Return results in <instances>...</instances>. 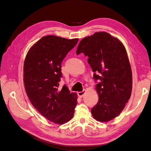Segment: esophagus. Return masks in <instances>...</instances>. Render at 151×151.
I'll return each instance as SVG.
<instances>
[{"label": "esophagus", "instance_id": "esophagus-1", "mask_svg": "<svg viewBox=\"0 0 151 151\" xmlns=\"http://www.w3.org/2000/svg\"><path fill=\"white\" fill-rule=\"evenodd\" d=\"M86 93V90H83L82 91H80L78 93V95L80 97H82L84 95V94Z\"/></svg>", "mask_w": 151, "mask_h": 151}]
</instances>
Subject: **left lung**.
<instances>
[{
	"label": "left lung",
	"mask_w": 151,
	"mask_h": 151,
	"mask_svg": "<svg viewBox=\"0 0 151 151\" xmlns=\"http://www.w3.org/2000/svg\"><path fill=\"white\" fill-rule=\"evenodd\" d=\"M81 53L88 57L93 78L99 80L95 87L99 101L91 109L92 116L108 122L120 114L132 93V69L127 50L117 38L99 32L81 41L76 54Z\"/></svg>",
	"instance_id": "obj_1"
}]
</instances>
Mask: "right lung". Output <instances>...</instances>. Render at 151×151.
I'll return each mask as SVG.
<instances>
[{
    "label": "right lung",
    "mask_w": 151,
    "mask_h": 151,
    "mask_svg": "<svg viewBox=\"0 0 151 151\" xmlns=\"http://www.w3.org/2000/svg\"><path fill=\"white\" fill-rule=\"evenodd\" d=\"M78 39L44 36L28 50L24 62V84L34 108L50 121L62 124L73 117L77 94L59 88L61 64Z\"/></svg>",
    "instance_id": "right-lung-1"
}]
</instances>
